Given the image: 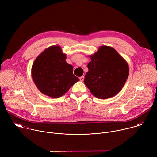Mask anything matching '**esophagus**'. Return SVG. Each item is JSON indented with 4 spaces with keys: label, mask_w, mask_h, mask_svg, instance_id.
I'll return each instance as SVG.
<instances>
[{
    "label": "esophagus",
    "mask_w": 157,
    "mask_h": 157,
    "mask_svg": "<svg viewBox=\"0 0 157 157\" xmlns=\"http://www.w3.org/2000/svg\"><path fill=\"white\" fill-rule=\"evenodd\" d=\"M84 76H82L79 77V80H80L81 81H84Z\"/></svg>",
    "instance_id": "1"
}]
</instances>
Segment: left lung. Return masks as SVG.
I'll list each match as a JSON object with an SVG mask.
<instances>
[{"mask_svg": "<svg viewBox=\"0 0 157 157\" xmlns=\"http://www.w3.org/2000/svg\"><path fill=\"white\" fill-rule=\"evenodd\" d=\"M84 82L97 98L114 97L124 87L129 74L127 62L113 47L101 46L89 56Z\"/></svg>", "mask_w": 157, "mask_h": 157, "instance_id": "obj_1", "label": "left lung"}]
</instances>
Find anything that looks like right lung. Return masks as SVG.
I'll use <instances>...</instances> for the list:
<instances>
[{
    "mask_svg": "<svg viewBox=\"0 0 157 157\" xmlns=\"http://www.w3.org/2000/svg\"><path fill=\"white\" fill-rule=\"evenodd\" d=\"M66 55L59 45L48 47L40 53L32 67V77L43 94L58 98L79 81L73 73V67L66 61Z\"/></svg>",
    "mask_w": 157,
    "mask_h": 157,
    "instance_id": "obj_1",
    "label": "right lung"
}]
</instances>
